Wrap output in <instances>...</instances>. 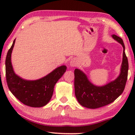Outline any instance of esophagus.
<instances>
[{"mask_svg": "<svg viewBox=\"0 0 135 135\" xmlns=\"http://www.w3.org/2000/svg\"><path fill=\"white\" fill-rule=\"evenodd\" d=\"M77 65V61L75 60V58H73L71 60V61H70V66H73V67H74Z\"/></svg>", "mask_w": 135, "mask_h": 135, "instance_id": "34e87169", "label": "esophagus"}]
</instances>
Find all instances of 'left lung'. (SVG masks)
Wrapping results in <instances>:
<instances>
[{
	"instance_id": "left-lung-1",
	"label": "left lung",
	"mask_w": 135,
	"mask_h": 135,
	"mask_svg": "<svg viewBox=\"0 0 135 135\" xmlns=\"http://www.w3.org/2000/svg\"><path fill=\"white\" fill-rule=\"evenodd\" d=\"M114 39L122 45L123 60L120 73L115 80L104 86H98L91 84L85 74L80 69L74 70L75 95L78 102L82 106L97 109L114 102L125 89L128 71V59L125 55V45L120 37L113 34Z\"/></svg>"
}]
</instances>
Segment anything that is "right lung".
<instances>
[{
    "mask_svg": "<svg viewBox=\"0 0 135 135\" xmlns=\"http://www.w3.org/2000/svg\"><path fill=\"white\" fill-rule=\"evenodd\" d=\"M15 39L7 53L5 60L6 80L12 93L26 106L40 108L49 102L53 95L54 86L67 69L66 66L57 68L46 76L36 80H27L15 73L11 62V55Z\"/></svg>",
    "mask_w": 135,
    "mask_h": 135,
    "instance_id": "add662e5",
    "label": "right lung"
}]
</instances>
